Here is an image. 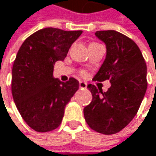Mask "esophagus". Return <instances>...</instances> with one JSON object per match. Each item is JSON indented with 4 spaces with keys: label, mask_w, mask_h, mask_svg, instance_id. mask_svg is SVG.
I'll return each instance as SVG.
<instances>
[{
    "label": "esophagus",
    "mask_w": 156,
    "mask_h": 156,
    "mask_svg": "<svg viewBox=\"0 0 156 156\" xmlns=\"http://www.w3.org/2000/svg\"><path fill=\"white\" fill-rule=\"evenodd\" d=\"M80 88L82 89V90L87 89V83H86V82H83V81H80Z\"/></svg>",
    "instance_id": "obj_1"
}]
</instances>
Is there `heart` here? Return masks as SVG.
<instances>
[{
  "label": "heart",
  "mask_w": 156,
  "mask_h": 156,
  "mask_svg": "<svg viewBox=\"0 0 156 156\" xmlns=\"http://www.w3.org/2000/svg\"><path fill=\"white\" fill-rule=\"evenodd\" d=\"M85 74V72H82V75H84Z\"/></svg>",
  "instance_id": "obj_1"
}]
</instances>
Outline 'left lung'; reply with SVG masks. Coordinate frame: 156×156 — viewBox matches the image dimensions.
Here are the masks:
<instances>
[{"label": "left lung", "instance_id": "obj_1", "mask_svg": "<svg viewBox=\"0 0 156 156\" xmlns=\"http://www.w3.org/2000/svg\"><path fill=\"white\" fill-rule=\"evenodd\" d=\"M95 35L106 44V57L93 80H110L106 92L93 85L88 88L91 102L84 108L88 125L103 134H114L136 115L147 89V68L138 45L114 31H97Z\"/></svg>", "mask_w": 156, "mask_h": 156}]
</instances>
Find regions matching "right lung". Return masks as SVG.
<instances>
[{
    "mask_svg": "<svg viewBox=\"0 0 156 156\" xmlns=\"http://www.w3.org/2000/svg\"><path fill=\"white\" fill-rule=\"evenodd\" d=\"M82 31L41 29L21 45L12 70V93L24 122L34 131L56 129L66 105L79 90L80 82L70 77L62 82L53 76L54 65L63 61Z\"/></svg>",
    "mask_w": 156,
    "mask_h": 156,
    "instance_id": "add662e5",
    "label": "right lung"
}]
</instances>
